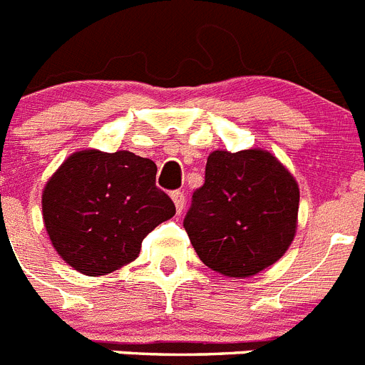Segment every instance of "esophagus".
<instances>
[{
  "instance_id": "obj_1",
  "label": "esophagus",
  "mask_w": 365,
  "mask_h": 365,
  "mask_svg": "<svg viewBox=\"0 0 365 365\" xmlns=\"http://www.w3.org/2000/svg\"><path fill=\"white\" fill-rule=\"evenodd\" d=\"M172 199H173V202H175V210H177V214H180V212L185 210V192H179V190H177V192H173L172 193Z\"/></svg>"
}]
</instances>
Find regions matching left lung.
I'll list each match as a JSON object with an SVG mask.
<instances>
[{"mask_svg":"<svg viewBox=\"0 0 365 365\" xmlns=\"http://www.w3.org/2000/svg\"><path fill=\"white\" fill-rule=\"evenodd\" d=\"M298 208V182L272 153L215 150L185 228L206 267L228 278H250L289 250Z\"/></svg>","mask_w":365,"mask_h":365,"instance_id":"left-lung-1","label":"left lung"}]
</instances>
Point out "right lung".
Wrapping results in <instances>:
<instances>
[{
	"label": "right lung",
	"instance_id": "1",
	"mask_svg": "<svg viewBox=\"0 0 365 365\" xmlns=\"http://www.w3.org/2000/svg\"><path fill=\"white\" fill-rule=\"evenodd\" d=\"M153 160L131 151H74L41 193L45 230L67 265L106 276L135 261L143 240L175 215Z\"/></svg>",
	"mask_w": 365,
	"mask_h": 365
}]
</instances>
